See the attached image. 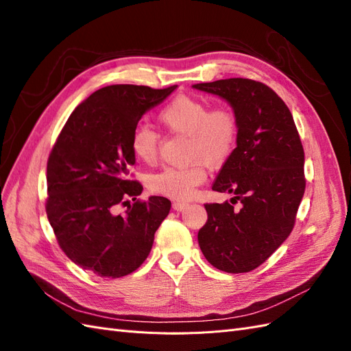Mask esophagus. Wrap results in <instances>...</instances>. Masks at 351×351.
Returning <instances> with one entry per match:
<instances>
[{"label": "esophagus", "mask_w": 351, "mask_h": 351, "mask_svg": "<svg viewBox=\"0 0 351 351\" xmlns=\"http://www.w3.org/2000/svg\"><path fill=\"white\" fill-rule=\"evenodd\" d=\"M187 206H189L187 202H174V204H173V209L174 210H183Z\"/></svg>", "instance_id": "1"}]
</instances>
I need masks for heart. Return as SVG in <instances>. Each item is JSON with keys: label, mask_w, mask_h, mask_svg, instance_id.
<instances>
[{"label": "heart", "mask_w": 351, "mask_h": 351, "mask_svg": "<svg viewBox=\"0 0 351 351\" xmlns=\"http://www.w3.org/2000/svg\"><path fill=\"white\" fill-rule=\"evenodd\" d=\"M158 124L171 134L186 136L183 167H167L152 176L149 189L169 199H189L208 177L205 164L219 167L234 152L239 137L236 114L227 107L209 108L206 101L180 95L156 115ZM130 149L143 164L152 165L158 158V136L149 127H137L130 137Z\"/></svg>", "instance_id": "obj_1"}]
</instances>
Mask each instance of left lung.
<instances>
[{
    "instance_id": "1",
    "label": "left lung",
    "mask_w": 351,
    "mask_h": 351,
    "mask_svg": "<svg viewBox=\"0 0 351 351\" xmlns=\"http://www.w3.org/2000/svg\"><path fill=\"white\" fill-rule=\"evenodd\" d=\"M224 98L239 121L237 147L212 190L232 193L231 203L205 204L206 224L197 232L206 261L219 271L258 268L290 236L302 202L304 152L293 115L269 86L243 77L196 83Z\"/></svg>"
}]
</instances>
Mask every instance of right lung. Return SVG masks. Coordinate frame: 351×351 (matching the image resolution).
Returning <instances> with one entry per match:
<instances>
[{"mask_svg": "<svg viewBox=\"0 0 351 351\" xmlns=\"http://www.w3.org/2000/svg\"><path fill=\"white\" fill-rule=\"evenodd\" d=\"M177 86L111 84L79 104L52 146L47 164V215L61 250L104 278L136 271L149 254L171 202L137 199L130 180V137L142 115ZM134 204H130V199ZM127 206L124 215L116 208Z\"/></svg>", "mask_w": 351, "mask_h": 351, "instance_id": "add662e5", "label": "right lung"}]
</instances>
